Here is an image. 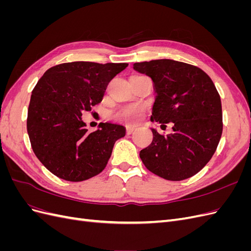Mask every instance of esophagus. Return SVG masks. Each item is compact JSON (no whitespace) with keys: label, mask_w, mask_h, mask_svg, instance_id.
Here are the masks:
<instances>
[{"label":"esophagus","mask_w":251,"mask_h":251,"mask_svg":"<svg viewBox=\"0 0 251 251\" xmlns=\"http://www.w3.org/2000/svg\"><path fill=\"white\" fill-rule=\"evenodd\" d=\"M135 130H136V127L135 126H126V134H133L134 132H135Z\"/></svg>","instance_id":"obj_1"}]
</instances>
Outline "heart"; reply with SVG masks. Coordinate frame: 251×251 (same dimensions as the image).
I'll list each match as a JSON object with an SVG mask.
<instances>
[{
    "label": "heart",
    "mask_w": 251,
    "mask_h": 251,
    "mask_svg": "<svg viewBox=\"0 0 251 251\" xmlns=\"http://www.w3.org/2000/svg\"><path fill=\"white\" fill-rule=\"evenodd\" d=\"M144 113V107L139 103L126 104L110 113V117L118 123L134 125L141 118Z\"/></svg>",
    "instance_id": "obj_1"
}]
</instances>
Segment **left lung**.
Listing matches in <instances>:
<instances>
[{
	"mask_svg": "<svg viewBox=\"0 0 251 251\" xmlns=\"http://www.w3.org/2000/svg\"><path fill=\"white\" fill-rule=\"evenodd\" d=\"M134 69L153 79L157 93L151 120L173 123V133L159 134L140 151L146 168L171 181L193 177L215 154L223 131L221 98L200 68L173 59L135 63Z\"/></svg>",
	"mask_w": 251,
	"mask_h": 251,
	"instance_id": "obj_1",
	"label": "left lung"
}]
</instances>
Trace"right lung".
<instances>
[{
  "instance_id": "add662e5",
  "label": "right lung",
  "mask_w": 251,
  "mask_h": 251,
  "mask_svg": "<svg viewBox=\"0 0 251 251\" xmlns=\"http://www.w3.org/2000/svg\"><path fill=\"white\" fill-rule=\"evenodd\" d=\"M127 64L72 62L44 73L32 90L27 132L37 159L56 177L79 182L103 171L123 126L100 123L89 132L83 112L102 100L110 80Z\"/></svg>"
}]
</instances>
